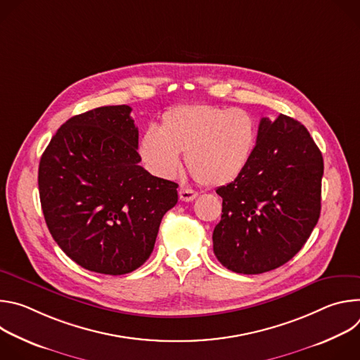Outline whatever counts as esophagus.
Masks as SVG:
<instances>
[{"label": "esophagus", "instance_id": "esophagus-1", "mask_svg": "<svg viewBox=\"0 0 360 360\" xmlns=\"http://www.w3.org/2000/svg\"><path fill=\"white\" fill-rule=\"evenodd\" d=\"M196 192L193 189H189V188H181L179 189V199L182 202H191L196 198Z\"/></svg>", "mask_w": 360, "mask_h": 360}]
</instances>
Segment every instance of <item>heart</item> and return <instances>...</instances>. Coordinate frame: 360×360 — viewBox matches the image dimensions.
Listing matches in <instances>:
<instances>
[{
    "mask_svg": "<svg viewBox=\"0 0 360 360\" xmlns=\"http://www.w3.org/2000/svg\"><path fill=\"white\" fill-rule=\"evenodd\" d=\"M258 128L250 114L211 104H182L169 108L161 128H148L139 142L146 168L172 178L181 168V152L193 178L205 186L235 181L248 167Z\"/></svg>",
    "mask_w": 360,
    "mask_h": 360,
    "instance_id": "obj_1",
    "label": "heart"
}]
</instances>
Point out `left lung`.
<instances>
[{
  "instance_id": "8db88e82",
  "label": "left lung",
  "mask_w": 360,
  "mask_h": 360,
  "mask_svg": "<svg viewBox=\"0 0 360 360\" xmlns=\"http://www.w3.org/2000/svg\"><path fill=\"white\" fill-rule=\"evenodd\" d=\"M323 158L307 129L279 115L262 118L245 171L217 189L222 217L214 252L232 272L258 275L290 261L321 215Z\"/></svg>"
}]
</instances>
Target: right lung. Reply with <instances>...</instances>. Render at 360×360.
<instances>
[{
  "instance_id": "add662e5",
  "label": "right lung",
  "mask_w": 360,
  "mask_h": 360,
  "mask_svg": "<svg viewBox=\"0 0 360 360\" xmlns=\"http://www.w3.org/2000/svg\"><path fill=\"white\" fill-rule=\"evenodd\" d=\"M128 105L70 118L44 150L38 188L46 226L79 266L104 275L138 269L153 250L178 184L143 169Z\"/></svg>"
}]
</instances>
